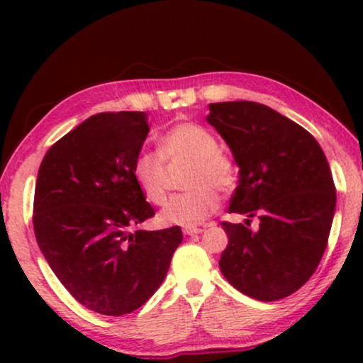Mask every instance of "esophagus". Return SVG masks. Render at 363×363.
<instances>
[{
	"mask_svg": "<svg viewBox=\"0 0 363 363\" xmlns=\"http://www.w3.org/2000/svg\"><path fill=\"white\" fill-rule=\"evenodd\" d=\"M203 230L201 228H186V230H183V235L185 236H196V235H200Z\"/></svg>",
	"mask_w": 363,
	"mask_h": 363,
	"instance_id": "esophagus-1",
	"label": "esophagus"
}]
</instances>
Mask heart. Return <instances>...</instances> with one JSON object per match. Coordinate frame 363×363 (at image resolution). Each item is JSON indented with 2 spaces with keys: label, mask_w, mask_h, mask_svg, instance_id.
<instances>
[{
  "label": "heart",
  "mask_w": 363,
  "mask_h": 363,
  "mask_svg": "<svg viewBox=\"0 0 363 363\" xmlns=\"http://www.w3.org/2000/svg\"><path fill=\"white\" fill-rule=\"evenodd\" d=\"M190 162L185 186L158 213L163 226L193 228L201 225L218 208L215 191L235 190L238 172L233 158L218 148V140L203 125L183 122L173 125L160 137V153L142 152L133 160L132 175L143 196L153 205H160L167 196L168 167Z\"/></svg>",
  "instance_id": "b5f03b06"
}]
</instances>
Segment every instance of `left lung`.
Segmentation results:
<instances>
[{"label": "left lung", "instance_id": "left-lung-1", "mask_svg": "<svg viewBox=\"0 0 363 363\" xmlns=\"http://www.w3.org/2000/svg\"><path fill=\"white\" fill-rule=\"evenodd\" d=\"M206 121L240 167L230 213L259 218L257 231L221 223L223 276L252 299L291 296L315 272L334 220L335 185L324 152L299 123L257 102L210 104Z\"/></svg>", "mask_w": 363, "mask_h": 363}]
</instances>
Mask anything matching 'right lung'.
<instances>
[{
	"mask_svg": "<svg viewBox=\"0 0 363 363\" xmlns=\"http://www.w3.org/2000/svg\"><path fill=\"white\" fill-rule=\"evenodd\" d=\"M148 128L145 112H102L44 155L33 226L54 274L84 307L130 314L165 279L180 226L135 230L155 215L132 175Z\"/></svg>",
	"mask_w": 363,
	"mask_h": 363,
	"instance_id": "1",
	"label": "right lung"
}]
</instances>
